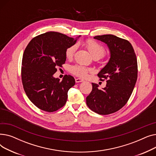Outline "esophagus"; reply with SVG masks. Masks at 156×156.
Here are the masks:
<instances>
[{"mask_svg":"<svg viewBox=\"0 0 156 156\" xmlns=\"http://www.w3.org/2000/svg\"><path fill=\"white\" fill-rule=\"evenodd\" d=\"M75 81H76V83L83 82V80L81 79V78H76V79H75Z\"/></svg>","mask_w":156,"mask_h":156,"instance_id":"esophagus-1","label":"esophagus"}]
</instances>
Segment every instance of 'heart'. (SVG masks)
Returning a JSON list of instances; mask_svg holds the SVG:
<instances>
[{
    "label": "heart",
    "mask_w": 156,
    "mask_h": 156,
    "mask_svg": "<svg viewBox=\"0 0 156 156\" xmlns=\"http://www.w3.org/2000/svg\"><path fill=\"white\" fill-rule=\"evenodd\" d=\"M85 45L88 48V51L90 52L93 57H98L99 58L104 57L105 55V48L99 42L97 41L92 40V39H88L85 42ZM77 46L76 45H73L69 47L65 52V55L66 58L71 59L74 55L76 50ZM70 71L73 75H75L77 76L84 78L87 76V74L90 72H92V69L87 68L82 66L80 65H75L73 66L70 68Z\"/></svg>",
    "instance_id": "b5f03b06"
}]
</instances>
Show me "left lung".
<instances>
[{
	"mask_svg": "<svg viewBox=\"0 0 156 156\" xmlns=\"http://www.w3.org/2000/svg\"><path fill=\"white\" fill-rule=\"evenodd\" d=\"M108 45L111 54L109 62L98 73L106 86L102 90L92 83V90L86 98L88 107L95 112L107 115L119 111L126 104L132 94L138 76L134 49L128 40L113 35L94 37Z\"/></svg>",
	"mask_w": 156,
	"mask_h": 156,
	"instance_id": "obj_1",
	"label": "left lung"
}]
</instances>
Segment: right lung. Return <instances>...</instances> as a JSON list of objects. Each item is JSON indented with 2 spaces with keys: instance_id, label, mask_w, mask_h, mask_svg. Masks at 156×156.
Listing matches in <instances>:
<instances>
[{
  "instance_id": "right-lung-1",
  "label": "right lung",
  "mask_w": 156,
  "mask_h": 156,
  "mask_svg": "<svg viewBox=\"0 0 156 156\" xmlns=\"http://www.w3.org/2000/svg\"><path fill=\"white\" fill-rule=\"evenodd\" d=\"M76 40L61 33L47 32L33 38L24 50L21 66L23 88L28 99L41 110L54 112L66 102L75 78L66 75L60 81L53 75L56 68L61 67L66 60V50Z\"/></svg>"
}]
</instances>
